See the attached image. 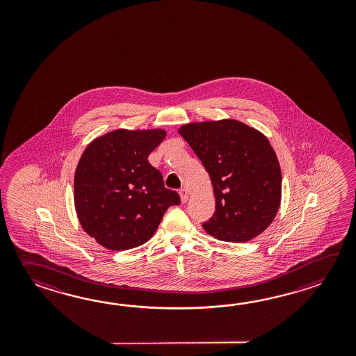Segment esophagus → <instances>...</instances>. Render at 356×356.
<instances>
[{
  "instance_id": "1",
  "label": "esophagus",
  "mask_w": 356,
  "mask_h": 356,
  "mask_svg": "<svg viewBox=\"0 0 356 356\" xmlns=\"http://www.w3.org/2000/svg\"><path fill=\"white\" fill-rule=\"evenodd\" d=\"M179 196H181V204H186L188 201V192H187V189L181 188L179 191Z\"/></svg>"
}]
</instances>
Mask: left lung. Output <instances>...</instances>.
Wrapping results in <instances>:
<instances>
[{
    "mask_svg": "<svg viewBox=\"0 0 356 356\" xmlns=\"http://www.w3.org/2000/svg\"><path fill=\"white\" fill-rule=\"evenodd\" d=\"M178 132L211 179L216 211L202 224L206 233L244 243L265 232L281 202L280 164L267 137L235 120L188 123Z\"/></svg>",
    "mask_w": 356,
    "mask_h": 356,
    "instance_id": "left-lung-1",
    "label": "left lung"
}]
</instances>
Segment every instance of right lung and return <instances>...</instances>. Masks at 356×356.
Segmentation results:
<instances>
[{"label":"right lung","instance_id":"right-lung-1","mask_svg":"<svg viewBox=\"0 0 356 356\" xmlns=\"http://www.w3.org/2000/svg\"><path fill=\"white\" fill-rule=\"evenodd\" d=\"M165 136L164 129H115L85 149L76 168L75 209L100 245L126 250L144 244L168 209L181 204L147 160Z\"/></svg>","mask_w":356,"mask_h":356}]
</instances>
